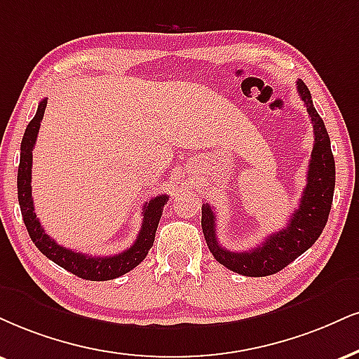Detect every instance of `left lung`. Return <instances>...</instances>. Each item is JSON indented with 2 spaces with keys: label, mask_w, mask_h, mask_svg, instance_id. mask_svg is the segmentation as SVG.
I'll return each mask as SVG.
<instances>
[{
  "label": "left lung",
  "mask_w": 359,
  "mask_h": 359,
  "mask_svg": "<svg viewBox=\"0 0 359 359\" xmlns=\"http://www.w3.org/2000/svg\"><path fill=\"white\" fill-rule=\"evenodd\" d=\"M296 88L311 118L315 144H313L308 166L306 188L303 191L298 210H294L286 228L269 234L258 248L236 253L218 243L215 226L216 218L211 206L203 205L201 208V228L205 233L206 245L215 259L224 268L240 273L243 276L259 278L281 271L299 255H303L308 248L315 245L330 216L334 193V158L331 153L330 136L325 123L313 104L308 86L303 81H298Z\"/></svg>",
  "instance_id": "1"
}]
</instances>
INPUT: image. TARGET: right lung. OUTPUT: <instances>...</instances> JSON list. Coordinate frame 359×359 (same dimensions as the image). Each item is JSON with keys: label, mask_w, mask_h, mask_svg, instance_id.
Returning a JSON list of instances; mask_svg holds the SVG:
<instances>
[{"label": "right lung", "mask_w": 359, "mask_h": 359, "mask_svg": "<svg viewBox=\"0 0 359 359\" xmlns=\"http://www.w3.org/2000/svg\"><path fill=\"white\" fill-rule=\"evenodd\" d=\"M48 100L44 98L38 104L36 114L26 126L23 141H21L20 166H18V201H20L21 216H23L25 226L28 229L31 241L36 245L41 253L56 263L57 266L65 268L66 271L73 273L74 276L90 281H108L123 276L133 268H136L146 258L149 248L153 246L154 234L159 219H161L163 208L168 201V194H159L153 200L146 201L143 206V223L138 233V238L128 250L114 256H88L68 250V248L57 245L55 240L48 236L44 228L36 218L31 198V166H33V148L36 143L39 125L46 109Z\"/></svg>", "instance_id": "right-lung-1"}]
</instances>
